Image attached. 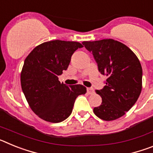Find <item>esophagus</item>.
Segmentation results:
<instances>
[{"label":"esophagus","mask_w":153,"mask_h":153,"mask_svg":"<svg viewBox=\"0 0 153 153\" xmlns=\"http://www.w3.org/2000/svg\"><path fill=\"white\" fill-rule=\"evenodd\" d=\"M86 90H87V93H88L89 94H93V93H94V90H93V88L89 87V88L86 89Z\"/></svg>","instance_id":"esophagus-1"}]
</instances>
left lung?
<instances>
[{
	"label": "left lung",
	"mask_w": 153,
	"mask_h": 153,
	"mask_svg": "<svg viewBox=\"0 0 153 153\" xmlns=\"http://www.w3.org/2000/svg\"><path fill=\"white\" fill-rule=\"evenodd\" d=\"M83 44L93 53L100 73L106 76L103 88L96 90L102 103L93 112L106 121L117 120L129 111L140 95L143 69L140 60L127 46L113 39Z\"/></svg>",
	"instance_id": "obj_1"
}]
</instances>
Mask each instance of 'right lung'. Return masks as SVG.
Listing matches in <instances>:
<instances>
[{
    "label": "right lung",
    "mask_w": 153,
    "mask_h": 153,
    "mask_svg": "<svg viewBox=\"0 0 153 153\" xmlns=\"http://www.w3.org/2000/svg\"><path fill=\"white\" fill-rule=\"evenodd\" d=\"M83 47L79 42L51 40L35 47L24 60L21 88L31 109L42 120H65L72 113L76 97L86 93L83 85L67 86L58 79L68 68L73 53Z\"/></svg>",
    "instance_id": "right-lung-1"
}]
</instances>
